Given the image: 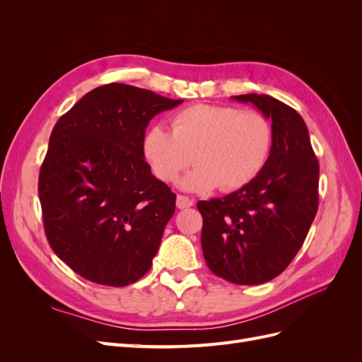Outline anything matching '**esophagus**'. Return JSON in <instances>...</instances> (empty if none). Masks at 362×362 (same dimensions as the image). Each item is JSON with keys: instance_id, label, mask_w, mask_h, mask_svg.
<instances>
[{"instance_id": "34e87169", "label": "esophagus", "mask_w": 362, "mask_h": 362, "mask_svg": "<svg viewBox=\"0 0 362 362\" xmlns=\"http://www.w3.org/2000/svg\"><path fill=\"white\" fill-rule=\"evenodd\" d=\"M194 201L187 198V196H182V194H178L177 196V206L180 208V210H184V208H190L193 206Z\"/></svg>"}]
</instances>
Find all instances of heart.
<instances>
[{"label":"heart","instance_id":"obj_1","mask_svg":"<svg viewBox=\"0 0 362 362\" xmlns=\"http://www.w3.org/2000/svg\"><path fill=\"white\" fill-rule=\"evenodd\" d=\"M270 149L269 120L229 105L187 107L172 117V133L156 125L144 137V154L161 181L172 182L192 161L196 164L180 181L193 193L245 187L266 166Z\"/></svg>","mask_w":362,"mask_h":362}]
</instances>
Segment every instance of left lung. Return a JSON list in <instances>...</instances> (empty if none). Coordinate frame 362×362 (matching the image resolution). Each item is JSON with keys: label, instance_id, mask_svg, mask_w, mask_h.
<instances>
[{"label": "left lung", "instance_id": "1", "mask_svg": "<svg viewBox=\"0 0 362 362\" xmlns=\"http://www.w3.org/2000/svg\"><path fill=\"white\" fill-rule=\"evenodd\" d=\"M272 120L266 166L245 187L199 201L206 266L238 286L272 281L302 247L319 206V161L302 116L269 95H238Z\"/></svg>", "mask_w": 362, "mask_h": 362}]
</instances>
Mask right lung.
<instances>
[{
  "mask_svg": "<svg viewBox=\"0 0 362 362\" xmlns=\"http://www.w3.org/2000/svg\"><path fill=\"white\" fill-rule=\"evenodd\" d=\"M182 100L110 83L54 127L39 175L48 242L80 276L124 287L151 269L177 194L145 161L149 120Z\"/></svg>",
  "mask_w": 362,
  "mask_h": 362,
  "instance_id": "add662e5",
  "label": "right lung"
}]
</instances>
